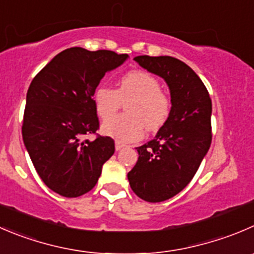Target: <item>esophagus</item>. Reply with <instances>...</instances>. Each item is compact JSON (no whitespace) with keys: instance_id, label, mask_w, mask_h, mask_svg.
<instances>
[{"instance_id":"obj_1","label":"esophagus","mask_w":254,"mask_h":254,"mask_svg":"<svg viewBox=\"0 0 254 254\" xmlns=\"http://www.w3.org/2000/svg\"><path fill=\"white\" fill-rule=\"evenodd\" d=\"M124 146H125V145L123 144V142H119V141L115 142V150H117V151H119V150L124 149Z\"/></svg>"}]
</instances>
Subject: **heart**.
Instances as JSON below:
<instances>
[{
    "label": "heart",
    "mask_w": 254,
    "mask_h": 254,
    "mask_svg": "<svg viewBox=\"0 0 254 254\" xmlns=\"http://www.w3.org/2000/svg\"><path fill=\"white\" fill-rule=\"evenodd\" d=\"M129 101L128 103L127 102ZM127 102L125 116L111 117ZM93 104L102 120L103 132L122 142L140 139L144 125L149 131L161 129L169 120L172 100L161 90L159 79L145 70H130L118 79L117 88L99 85L93 93Z\"/></svg>",
    "instance_id": "heart-1"
}]
</instances>
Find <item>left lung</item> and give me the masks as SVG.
I'll return each mask as SVG.
<instances>
[{"mask_svg": "<svg viewBox=\"0 0 254 254\" xmlns=\"http://www.w3.org/2000/svg\"><path fill=\"white\" fill-rule=\"evenodd\" d=\"M142 68L164 78L172 110L155 139L136 147L139 159L127 174L131 190L147 202H161L193 179L212 141V103L202 80L186 63L169 56H139Z\"/></svg>", "mask_w": 254, "mask_h": 254, "instance_id": "1", "label": "left lung"}]
</instances>
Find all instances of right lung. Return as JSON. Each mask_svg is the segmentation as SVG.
<instances>
[{
	"instance_id": "right-lung-1",
	"label": "right lung",
	"mask_w": 254,
	"mask_h": 254,
	"mask_svg": "<svg viewBox=\"0 0 254 254\" xmlns=\"http://www.w3.org/2000/svg\"><path fill=\"white\" fill-rule=\"evenodd\" d=\"M127 54L73 47L57 54L27 92L22 137L42 181L64 197L89 192L115 151L114 140L97 134L93 93L105 73ZM95 134L94 140L85 136Z\"/></svg>"
}]
</instances>
